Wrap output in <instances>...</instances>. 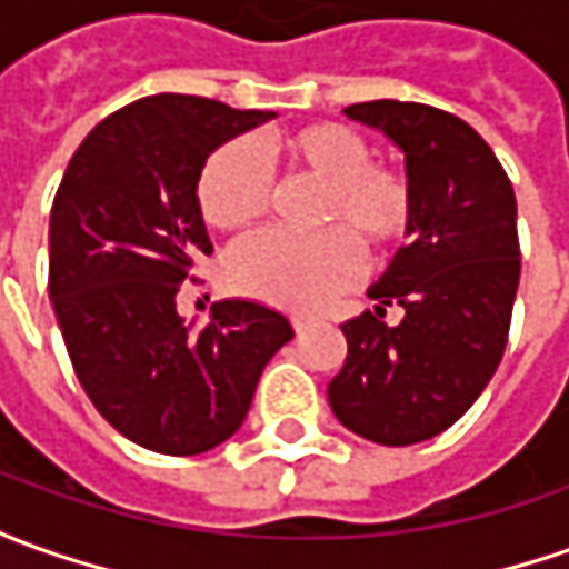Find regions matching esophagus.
<instances>
[{"label":"esophagus","instance_id":"1","mask_svg":"<svg viewBox=\"0 0 569 569\" xmlns=\"http://www.w3.org/2000/svg\"><path fill=\"white\" fill-rule=\"evenodd\" d=\"M291 326H295V332H303V329L310 326V319H307V317H291Z\"/></svg>","mask_w":569,"mask_h":569}]
</instances>
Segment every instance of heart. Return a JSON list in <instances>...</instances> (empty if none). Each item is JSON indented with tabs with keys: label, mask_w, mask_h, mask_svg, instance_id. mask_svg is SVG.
Listing matches in <instances>:
<instances>
[{
	"label": "heart",
	"mask_w": 569,
	"mask_h": 569,
	"mask_svg": "<svg viewBox=\"0 0 569 569\" xmlns=\"http://www.w3.org/2000/svg\"><path fill=\"white\" fill-rule=\"evenodd\" d=\"M272 154L297 177L322 183L319 224L329 230L295 237L262 230L240 240L224 259L237 295L288 310H313L345 291L361 272V252L386 256L408 240L415 224V187L399 167L370 161L361 132L341 122H310L272 142ZM272 199V173L247 139L208 154L199 170L196 202L206 224L240 230L259 221Z\"/></svg>",
	"instance_id": "heart-1"
}]
</instances>
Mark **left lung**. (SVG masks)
<instances>
[{
  "label": "left lung",
  "instance_id": "8db88e82",
  "mask_svg": "<svg viewBox=\"0 0 569 569\" xmlns=\"http://www.w3.org/2000/svg\"><path fill=\"white\" fill-rule=\"evenodd\" d=\"M405 151L415 187L411 243L367 291L377 313L341 326L348 358L329 382L341 425L382 447H411L452 427L503 358L519 237L507 170L469 122L411 100L345 107ZM406 310L399 327L385 307Z\"/></svg>",
  "mask_w": 569,
  "mask_h": 569
}]
</instances>
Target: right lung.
<instances>
[{
	"mask_svg": "<svg viewBox=\"0 0 569 569\" xmlns=\"http://www.w3.org/2000/svg\"><path fill=\"white\" fill-rule=\"evenodd\" d=\"M192 94L142 98L78 144L50 211V300L78 382L132 443L196 456L250 411L291 322L252 300H221L192 332L180 284L211 252L199 170L233 136L272 120Z\"/></svg>",
	"mask_w": 569,
	"mask_h": 569,
	"instance_id": "right-lung-1",
	"label": "right lung"
}]
</instances>
